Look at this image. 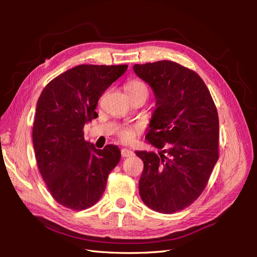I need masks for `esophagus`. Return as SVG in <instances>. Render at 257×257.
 Segmentation results:
<instances>
[{
  "instance_id": "obj_1",
  "label": "esophagus",
  "mask_w": 257,
  "mask_h": 257,
  "mask_svg": "<svg viewBox=\"0 0 257 257\" xmlns=\"http://www.w3.org/2000/svg\"><path fill=\"white\" fill-rule=\"evenodd\" d=\"M121 155H122L123 158H130V157H133L134 152L128 150V149H125V148H124V149L121 150Z\"/></svg>"
}]
</instances>
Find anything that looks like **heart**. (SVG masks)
I'll use <instances>...</instances> for the list:
<instances>
[{"instance_id": "b5f03b06", "label": "heart", "mask_w": 257, "mask_h": 257, "mask_svg": "<svg viewBox=\"0 0 257 257\" xmlns=\"http://www.w3.org/2000/svg\"><path fill=\"white\" fill-rule=\"evenodd\" d=\"M125 90L127 94H136V93H145L148 95V87L145 82L138 79L131 80L126 83ZM141 132V127L139 126H132V125H124L120 127L116 132V135L124 143H130L133 141L135 136Z\"/></svg>"}]
</instances>
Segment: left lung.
Returning a JSON list of instances; mask_svg holds the SVG:
<instances>
[{"instance_id": "obj_1", "label": "left lung", "mask_w": 257, "mask_h": 257, "mask_svg": "<svg viewBox=\"0 0 257 257\" xmlns=\"http://www.w3.org/2000/svg\"><path fill=\"white\" fill-rule=\"evenodd\" d=\"M157 99L147 141L159 154L136 151L144 162L139 195L160 213H174L203 193L219 160V115L203 79L173 61L135 64Z\"/></svg>"}]
</instances>
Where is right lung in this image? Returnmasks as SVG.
<instances>
[{
  "label": "right lung",
  "instance_id": "add662e5",
  "mask_svg": "<svg viewBox=\"0 0 257 257\" xmlns=\"http://www.w3.org/2000/svg\"><path fill=\"white\" fill-rule=\"evenodd\" d=\"M127 65L75 66L52 79L37 100L33 145L40 173L58 204L76 211L103 196L107 178L121 158L116 146L98 150L83 126L97 118L98 99Z\"/></svg>",
  "mask_w": 257,
  "mask_h": 257
}]
</instances>
